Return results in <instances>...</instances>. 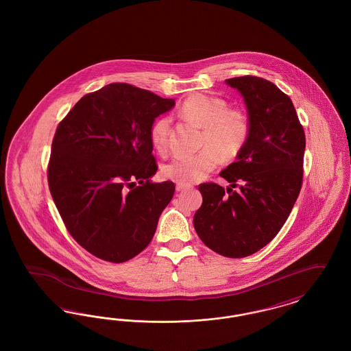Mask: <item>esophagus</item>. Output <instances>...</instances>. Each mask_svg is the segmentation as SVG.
Listing matches in <instances>:
<instances>
[{
    "label": "esophagus",
    "instance_id": "1",
    "mask_svg": "<svg viewBox=\"0 0 351 351\" xmlns=\"http://www.w3.org/2000/svg\"><path fill=\"white\" fill-rule=\"evenodd\" d=\"M189 188H192L191 184L176 183V191H178V192L189 189Z\"/></svg>",
    "mask_w": 351,
    "mask_h": 351
}]
</instances>
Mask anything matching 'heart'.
Returning a JSON list of instances; mask_svg holds the SVG:
<instances>
[{
  "label": "heart",
  "mask_w": 351,
  "mask_h": 351,
  "mask_svg": "<svg viewBox=\"0 0 351 351\" xmlns=\"http://www.w3.org/2000/svg\"><path fill=\"white\" fill-rule=\"evenodd\" d=\"M184 118L202 128L201 146L195 155L176 156L162 167L163 178L189 184L201 180L208 172L215 169L219 155L230 160L237 158L246 146L250 136V119L238 108H228V102L221 97L196 93L184 101L180 108ZM169 119H156L150 129V142L159 154L168 150Z\"/></svg>",
  "instance_id": "b5f03b06"
}]
</instances>
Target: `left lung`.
<instances>
[{
	"label": "left lung",
	"mask_w": 351,
	"mask_h": 351,
	"mask_svg": "<svg viewBox=\"0 0 351 351\" xmlns=\"http://www.w3.org/2000/svg\"><path fill=\"white\" fill-rule=\"evenodd\" d=\"M225 82L245 99L250 136L237 162L219 173L228 189L199 185L202 204L193 225L210 250L245 258L275 238L299 197L305 133L292 100L275 84L251 75Z\"/></svg>",
	"instance_id": "left-lung-1"
}]
</instances>
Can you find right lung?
<instances>
[{"mask_svg":"<svg viewBox=\"0 0 351 351\" xmlns=\"http://www.w3.org/2000/svg\"><path fill=\"white\" fill-rule=\"evenodd\" d=\"M175 105L126 83L88 93L52 139L47 180L73 239L88 252L122 263L150 243L175 184L151 183L154 119Z\"/></svg>","mask_w":351,"mask_h":351,"instance_id":"right-lung-1","label":"right lung"}]
</instances>
